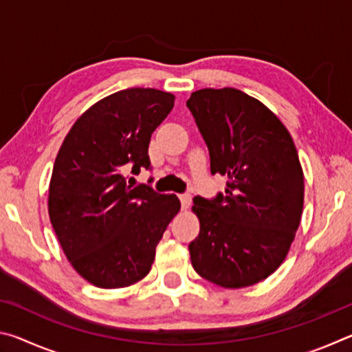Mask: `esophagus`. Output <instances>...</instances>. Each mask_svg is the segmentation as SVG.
Returning <instances> with one entry per match:
<instances>
[{
  "label": "esophagus",
  "instance_id": "34e87169",
  "mask_svg": "<svg viewBox=\"0 0 352 352\" xmlns=\"http://www.w3.org/2000/svg\"><path fill=\"white\" fill-rule=\"evenodd\" d=\"M178 197H180L183 210H188L189 205H190V200H192V199H190V195L189 194H180V195H178Z\"/></svg>",
  "mask_w": 352,
  "mask_h": 352
}]
</instances>
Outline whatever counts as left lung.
Returning a JSON list of instances; mask_svg holds the SVG:
<instances>
[{
    "label": "left lung",
    "instance_id": "8db88e82",
    "mask_svg": "<svg viewBox=\"0 0 352 352\" xmlns=\"http://www.w3.org/2000/svg\"><path fill=\"white\" fill-rule=\"evenodd\" d=\"M225 195L194 199L200 233L190 264L225 289L264 281L287 256L305 204V174L289 130L269 107L236 88H204L188 99Z\"/></svg>",
    "mask_w": 352,
    "mask_h": 352
}]
</instances>
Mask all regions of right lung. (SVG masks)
<instances>
[{"instance_id":"1","label":"right lung","mask_w":352,"mask_h":352,"mask_svg":"<svg viewBox=\"0 0 352 352\" xmlns=\"http://www.w3.org/2000/svg\"><path fill=\"white\" fill-rule=\"evenodd\" d=\"M172 93L127 88L98 100L65 136L50 182L47 212L69 264L100 289H122L152 269L155 248L180 211L175 194L127 186L148 169L151 136L174 107Z\"/></svg>"}]
</instances>
